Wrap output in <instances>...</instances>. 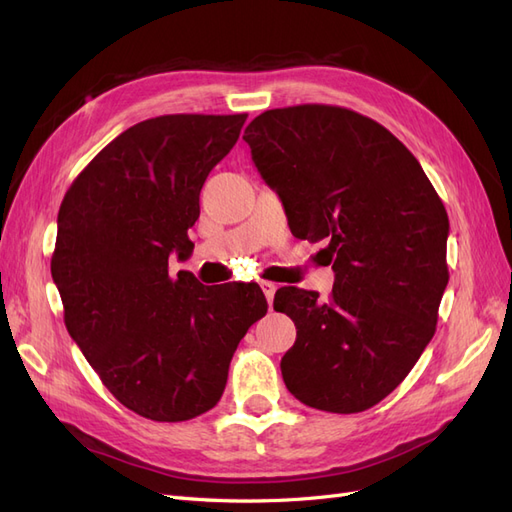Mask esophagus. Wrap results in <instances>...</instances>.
Instances as JSON below:
<instances>
[{
    "label": "esophagus",
    "mask_w": 512,
    "mask_h": 512,
    "mask_svg": "<svg viewBox=\"0 0 512 512\" xmlns=\"http://www.w3.org/2000/svg\"><path fill=\"white\" fill-rule=\"evenodd\" d=\"M260 288H262V292H265V297H267V301H269V305H271V303H273V297H275L277 284H273V282H265V280H262V282H260Z\"/></svg>",
    "instance_id": "34e87169"
}]
</instances>
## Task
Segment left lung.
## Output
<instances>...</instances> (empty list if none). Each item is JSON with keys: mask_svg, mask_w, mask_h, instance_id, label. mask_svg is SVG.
<instances>
[{"mask_svg": "<svg viewBox=\"0 0 512 512\" xmlns=\"http://www.w3.org/2000/svg\"><path fill=\"white\" fill-rule=\"evenodd\" d=\"M262 179L282 198L294 237L327 239L329 301L284 286L292 318L286 389L305 406L352 414L401 384L436 333L448 284V215L406 145L342 106L273 108L245 128Z\"/></svg>", "mask_w": 512, "mask_h": 512, "instance_id": "left-lung-1", "label": "left lung"}]
</instances>
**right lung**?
<instances>
[{"label": "right lung", "instance_id": "add662e5", "mask_svg": "<svg viewBox=\"0 0 512 512\" xmlns=\"http://www.w3.org/2000/svg\"><path fill=\"white\" fill-rule=\"evenodd\" d=\"M247 115H162L121 132L61 200L51 258L70 337L119 404L179 423L218 404L247 329L267 314L258 284L203 286L185 260L213 166Z\"/></svg>", "mask_w": 512, "mask_h": 512}]
</instances>
